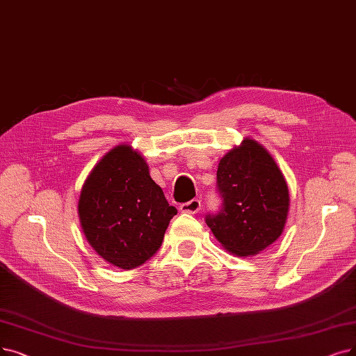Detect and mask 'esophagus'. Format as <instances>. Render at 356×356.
Segmentation results:
<instances>
[{
    "label": "esophagus",
    "mask_w": 356,
    "mask_h": 356,
    "mask_svg": "<svg viewBox=\"0 0 356 356\" xmlns=\"http://www.w3.org/2000/svg\"><path fill=\"white\" fill-rule=\"evenodd\" d=\"M200 209H202V200H198V198H193V200L182 203L179 206V210L182 213H190V215H194V213L200 211Z\"/></svg>",
    "instance_id": "obj_1"
}]
</instances>
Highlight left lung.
Returning <instances> with one entry per match:
<instances>
[{
    "mask_svg": "<svg viewBox=\"0 0 356 356\" xmlns=\"http://www.w3.org/2000/svg\"><path fill=\"white\" fill-rule=\"evenodd\" d=\"M216 178L222 204L204 220L219 243L239 257L273 244L286 223L289 193L268 152L244 140L220 159Z\"/></svg>",
    "mask_w": 356,
    "mask_h": 356,
    "instance_id": "obj_1",
    "label": "left lung"
}]
</instances>
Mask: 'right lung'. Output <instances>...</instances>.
<instances>
[{"instance_id":"right-lung-1","label":"right lung","mask_w":356,"mask_h":356,"mask_svg":"<svg viewBox=\"0 0 356 356\" xmlns=\"http://www.w3.org/2000/svg\"><path fill=\"white\" fill-rule=\"evenodd\" d=\"M177 209L149 174L143 156L121 145L101 159L81 188L79 216L89 244L108 263L130 270L162 245Z\"/></svg>"}]
</instances>
